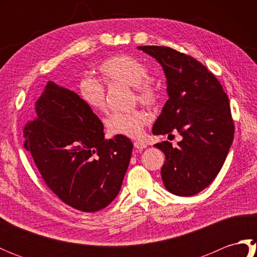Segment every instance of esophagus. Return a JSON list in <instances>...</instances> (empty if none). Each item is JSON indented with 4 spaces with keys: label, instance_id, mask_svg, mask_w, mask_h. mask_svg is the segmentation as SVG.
I'll use <instances>...</instances> for the list:
<instances>
[{
    "label": "esophagus",
    "instance_id": "34e87169",
    "mask_svg": "<svg viewBox=\"0 0 257 257\" xmlns=\"http://www.w3.org/2000/svg\"><path fill=\"white\" fill-rule=\"evenodd\" d=\"M135 148L138 149V150H143V149L147 148V145L145 143H141V141H136Z\"/></svg>",
    "mask_w": 257,
    "mask_h": 257
}]
</instances>
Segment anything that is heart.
Wrapping results in <instances>:
<instances>
[{
	"instance_id": "heart-1",
	"label": "heart",
	"mask_w": 257,
	"mask_h": 257,
	"mask_svg": "<svg viewBox=\"0 0 257 257\" xmlns=\"http://www.w3.org/2000/svg\"><path fill=\"white\" fill-rule=\"evenodd\" d=\"M102 83L134 87L136 98L144 105L152 106L158 100L157 87L148 79V69L143 63L129 55H113L98 66ZM78 95L87 106L96 112L106 108V92L99 81L84 78L78 85ZM150 117L141 109L128 112H112L106 119L107 130L111 135L128 138H140Z\"/></svg>"
}]
</instances>
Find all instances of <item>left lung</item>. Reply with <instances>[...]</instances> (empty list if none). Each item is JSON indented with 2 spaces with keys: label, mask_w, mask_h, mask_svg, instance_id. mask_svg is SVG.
<instances>
[{
  "label": "left lung",
  "mask_w": 257,
  "mask_h": 257,
  "mask_svg": "<svg viewBox=\"0 0 257 257\" xmlns=\"http://www.w3.org/2000/svg\"><path fill=\"white\" fill-rule=\"evenodd\" d=\"M157 59L167 78L169 99L152 128L154 135L178 132L182 140L156 144L166 156L161 177L179 196L201 192L215 179L234 138L227 95L220 81L195 58L165 46H139Z\"/></svg>",
  "instance_id": "1"
}]
</instances>
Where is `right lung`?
Masks as SVG:
<instances>
[{
    "label": "right lung",
    "instance_id": "1",
    "mask_svg": "<svg viewBox=\"0 0 257 257\" xmlns=\"http://www.w3.org/2000/svg\"><path fill=\"white\" fill-rule=\"evenodd\" d=\"M34 113L24 127V148L48 188L83 212L110 204L128 169L132 141L123 136L107 140L102 122L80 97L53 81L35 102Z\"/></svg>",
    "mask_w": 257,
    "mask_h": 257
}]
</instances>
